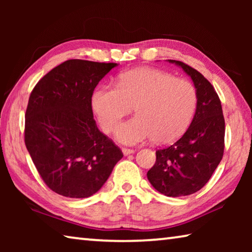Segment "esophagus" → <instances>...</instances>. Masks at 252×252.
I'll return each mask as SVG.
<instances>
[{"label": "esophagus", "instance_id": "1", "mask_svg": "<svg viewBox=\"0 0 252 252\" xmlns=\"http://www.w3.org/2000/svg\"><path fill=\"white\" fill-rule=\"evenodd\" d=\"M122 152L125 156H129L132 155V153H134L133 149H127V148H122Z\"/></svg>", "mask_w": 252, "mask_h": 252}]
</instances>
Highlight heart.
<instances>
[{
	"instance_id": "obj_1",
	"label": "heart",
	"mask_w": 252,
	"mask_h": 252,
	"mask_svg": "<svg viewBox=\"0 0 252 252\" xmlns=\"http://www.w3.org/2000/svg\"><path fill=\"white\" fill-rule=\"evenodd\" d=\"M197 104L192 83L151 67L125 72L119 76L118 88L100 85L91 95L93 112L106 133L135 106L138 116L117 130V139L126 144L151 138L161 144L176 141L189 127Z\"/></svg>"
}]
</instances>
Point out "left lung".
<instances>
[{"mask_svg":"<svg viewBox=\"0 0 252 252\" xmlns=\"http://www.w3.org/2000/svg\"><path fill=\"white\" fill-rule=\"evenodd\" d=\"M168 61L181 66L192 79L198 93L197 110L186 133L170 147L156 151V163L147 177L160 193L167 197H182L201 189L222 159L224 118L212 84L186 63Z\"/></svg>","mask_w":252,"mask_h":252,"instance_id":"left-lung-1","label":"left lung"}]
</instances>
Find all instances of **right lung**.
<instances>
[{"label": "right lung", "mask_w": 252, "mask_h": 252, "mask_svg": "<svg viewBox=\"0 0 252 252\" xmlns=\"http://www.w3.org/2000/svg\"><path fill=\"white\" fill-rule=\"evenodd\" d=\"M117 63L67 60L46 73L30 95L24 141L42 180L67 198L99 191L123 153L97 129L91 95Z\"/></svg>", "instance_id": "right-lung-1"}]
</instances>
